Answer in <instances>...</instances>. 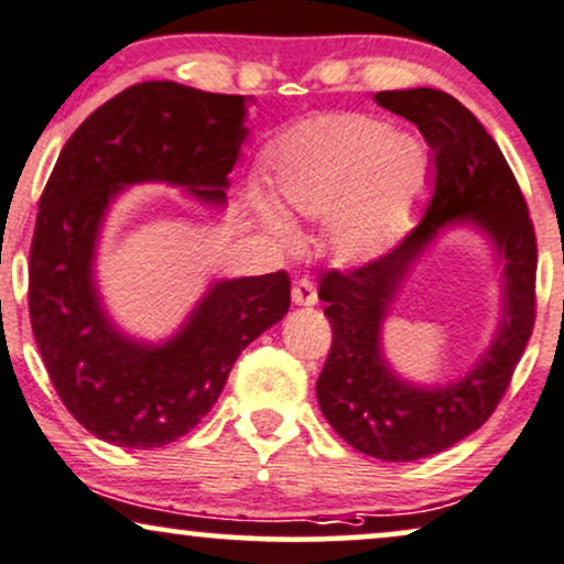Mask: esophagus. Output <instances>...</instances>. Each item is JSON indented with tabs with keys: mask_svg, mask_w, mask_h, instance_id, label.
Returning <instances> with one entry per match:
<instances>
[{
	"mask_svg": "<svg viewBox=\"0 0 564 564\" xmlns=\"http://www.w3.org/2000/svg\"><path fill=\"white\" fill-rule=\"evenodd\" d=\"M291 302L300 304V307H312V304H317L315 283H312L310 278H300V281L294 283V289H291Z\"/></svg>",
	"mask_w": 564,
	"mask_h": 564,
	"instance_id": "1",
	"label": "esophagus"
}]
</instances>
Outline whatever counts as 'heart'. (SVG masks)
<instances>
[{"mask_svg": "<svg viewBox=\"0 0 564 564\" xmlns=\"http://www.w3.org/2000/svg\"><path fill=\"white\" fill-rule=\"evenodd\" d=\"M283 215L325 220V247L344 264L389 254L429 192L431 160L420 141L368 115H321L294 126L264 154ZM275 230L286 228L268 213Z\"/></svg>", "mask_w": 564, "mask_h": 564, "instance_id": "obj_1", "label": "heart"}]
</instances>
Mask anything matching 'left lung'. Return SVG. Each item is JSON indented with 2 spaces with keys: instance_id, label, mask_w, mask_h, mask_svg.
<instances>
[{
  "instance_id": "left-lung-1",
  "label": "left lung",
  "mask_w": 564,
  "mask_h": 564,
  "mask_svg": "<svg viewBox=\"0 0 564 564\" xmlns=\"http://www.w3.org/2000/svg\"><path fill=\"white\" fill-rule=\"evenodd\" d=\"M376 101L420 128L433 149L436 188L423 223L362 268L321 278L334 341L317 402L338 436L368 457L412 463L470 436L497 410L535 321V234L497 141L463 101L438 88L378 91ZM484 232L502 264L498 334L457 382L425 387L399 377L382 351V323L416 260L444 229Z\"/></svg>"
}]
</instances>
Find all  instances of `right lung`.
<instances>
[{"label":"right lung","instance_id":"obj_1","mask_svg":"<svg viewBox=\"0 0 564 564\" xmlns=\"http://www.w3.org/2000/svg\"><path fill=\"white\" fill-rule=\"evenodd\" d=\"M249 105L173 80L135 84L88 115L46 181L31 243V328L67 412L107 444L158 449L186 436L241 351L289 312L283 270L223 278L171 338L152 344L115 325L94 278L107 213L135 183L226 207Z\"/></svg>","mask_w":564,"mask_h":564}]
</instances>
